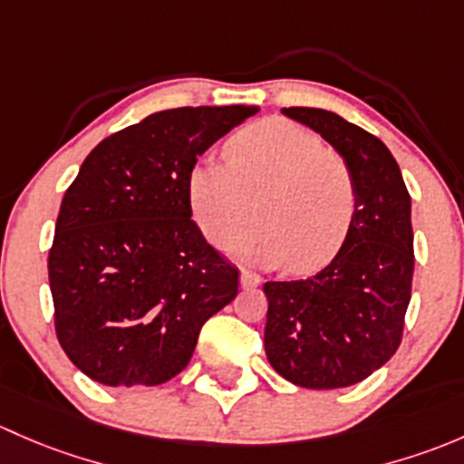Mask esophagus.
I'll return each mask as SVG.
<instances>
[{"label": "esophagus", "instance_id": "esophagus-1", "mask_svg": "<svg viewBox=\"0 0 464 464\" xmlns=\"http://www.w3.org/2000/svg\"><path fill=\"white\" fill-rule=\"evenodd\" d=\"M261 281L264 279H261V275H256V272H252V270L241 272V288H256Z\"/></svg>", "mask_w": 464, "mask_h": 464}]
</instances>
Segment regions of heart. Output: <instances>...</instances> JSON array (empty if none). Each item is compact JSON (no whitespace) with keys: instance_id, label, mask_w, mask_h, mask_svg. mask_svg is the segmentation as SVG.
Listing matches in <instances>:
<instances>
[{"instance_id":"heart-1","label":"heart","mask_w":464,"mask_h":464,"mask_svg":"<svg viewBox=\"0 0 464 464\" xmlns=\"http://www.w3.org/2000/svg\"><path fill=\"white\" fill-rule=\"evenodd\" d=\"M226 162H198L188 176L194 221L209 241L256 221L230 250L264 266L308 272L337 255L355 214L346 160L314 133L281 118L247 125L226 142Z\"/></svg>"}]
</instances>
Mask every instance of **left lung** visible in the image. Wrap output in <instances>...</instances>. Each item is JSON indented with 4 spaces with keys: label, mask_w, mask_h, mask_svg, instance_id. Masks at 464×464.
<instances>
[{
    "label": "left lung",
    "mask_w": 464,
    "mask_h": 464,
    "mask_svg": "<svg viewBox=\"0 0 464 464\" xmlns=\"http://www.w3.org/2000/svg\"><path fill=\"white\" fill-rule=\"evenodd\" d=\"M281 113L317 131L346 160L355 214L322 272L267 281V362L304 389H343L384 366L402 342L413 279L411 197L384 142L326 109Z\"/></svg>",
    "instance_id": "obj_1"
}]
</instances>
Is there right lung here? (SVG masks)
Listing matches in <instances>:
<instances>
[{
	"label": "right lung",
	"instance_id": "1",
	"mask_svg": "<svg viewBox=\"0 0 464 464\" xmlns=\"http://www.w3.org/2000/svg\"><path fill=\"white\" fill-rule=\"evenodd\" d=\"M259 107H180L104 138L62 198L49 252L55 333L107 386H156L192 360L238 270L192 221L188 176Z\"/></svg>",
	"mask_w": 464,
	"mask_h": 464
}]
</instances>
